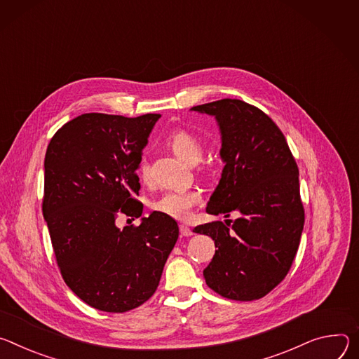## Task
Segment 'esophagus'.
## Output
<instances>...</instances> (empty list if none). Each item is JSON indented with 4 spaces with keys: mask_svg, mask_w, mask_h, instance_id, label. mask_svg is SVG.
Segmentation results:
<instances>
[{
    "mask_svg": "<svg viewBox=\"0 0 359 359\" xmlns=\"http://www.w3.org/2000/svg\"><path fill=\"white\" fill-rule=\"evenodd\" d=\"M180 232H181V235H184V236H191L194 232H192V229L189 228V226H187V225H180Z\"/></svg>",
    "mask_w": 359,
    "mask_h": 359,
    "instance_id": "34e87169",
    "label": "esophagus"
}]
</instances>
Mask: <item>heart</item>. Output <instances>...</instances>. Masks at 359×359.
Segmentation results:
<instances>
[{"label":"heart","mask_w":359,"mask_h":359,"mask_svg":"<svg viewBox=\"0 0 359 359\" xmlns=\"http://www.w3.org/2000/svg\"><path fill=\"white\" fill-rule=\"evenodd\" d=\"M167 144L180 158L189 164H196L204 155V142L201 138L185 128L171 133L167 138ZM137 174L144 182L149 180V164L145 159L138 164ZM201 194L195 189L167 191L152 200L151 208L155 212L172 217L175 219H187L191 217L194 208L201 204Z\"/></svg>","instance_id":"obj_1"}]
</instances>
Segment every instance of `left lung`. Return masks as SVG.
Here are the masks:
<instances>
[{
    "mask_svg": "<svg viewBox=\"0 0 359 359\" xmlns=\"http://www.w3.org/2000/svg\"><path fill=\"white\" fill-rule=\"evenodd\" d=\"M192 109L214 115L222 134L225 167L207 212L240 214L194 228L218 248L205 283L228 299H259L287 276L299 247L305 211L298 165L283 131L255 105L224 98Z\"/></svg>",
    "mask_w": 359,
    "mask_h": 359,
    "instance_id": "obj_1",
    "label": "left lung"
}]
</instances>
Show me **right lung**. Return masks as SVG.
<instances>
[{
	"label": "right lung",
	"instance_id": "1",
	"mask_svg": "<svg viewBox=\"0 0 359 359\" xmlns=\"http://www.w3.org/2000/svg\"><path fill=\"white\" fill-rule=\"evenodd\" d=\"M159 116L83 114L47 148L43 214L55 261L71 291L100 311L127 312L148 301L178 240L177 222L159 212L138 226L115 225L142 214L135 171Z\"/></svg>",
	"mask_w": 359,
	"mask_h": 359
}]
</instances>
